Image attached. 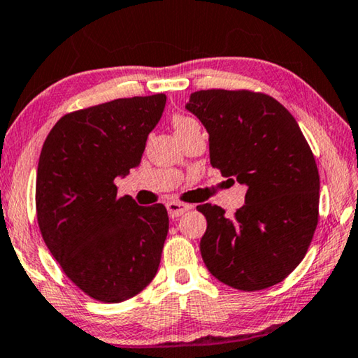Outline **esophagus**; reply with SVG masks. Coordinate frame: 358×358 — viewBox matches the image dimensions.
<instances>
[{
    "instance_id": "esophagus-1",
    "label": "esophagus",
    "mask_w": 358,
    "mask_h": 358,
    "mask_svg": "<svg viewBox=\"0 0 358 358\" xmlns=\"http://www.w3.org/2000/svg\"><path fill=\"white\" fill-rule=\"evenodd\" d=\"M166 210L171 220H176V217L182 216L185 211L192 210V206L185 203H179V201H169V203H166Z\"/></svg>"
}]
</instances>
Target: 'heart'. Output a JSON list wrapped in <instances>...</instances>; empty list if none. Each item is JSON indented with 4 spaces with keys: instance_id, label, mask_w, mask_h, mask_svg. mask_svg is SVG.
<instances>
[{
    "instance_id": "b5f03b06",
    "label": "heart",
    "mask_w": 358,
    "mask_h": 358,
    "mask_svg": "<svg viewBox=\"0 0 358 358\" xmlns=\"http://www.w3.org/2000/svg\"><path fill=\"white\" fill-rule=\"evenodd\" d=\"M173 126H174L176 134H180V132L189 131V129L200 127V124L196 122L195 119L187 117V116H174V119H173Z\"/></svg>"
}]
</instances>
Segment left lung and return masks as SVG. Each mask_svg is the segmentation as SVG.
I'll return each instance as SVG.
<instances>
[{
	"instance_id": "left-lung-1",
	"label": "left lung",
	"mask_w": 358,
	"mask_h": 358,
	"mask_svg": "<svg viewBox=\"0 0 358 358\" xmlns=\"http://www.w3.org/2000/svg\"><path fill=\"white\" fill-rule=\"evenodd\" d=\"M185 110L208 132L211 166L247 187L232 217L217 205L196 206L206 217V268L241 291L281 282L318 222L320 176L297 121L274 98L247 90L194 92Z\"/></svg>"
}]
</instances>
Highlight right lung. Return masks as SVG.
<instances>
[{"label":"right lung","instance_id":"right-lung-1","mask_svg":"<svg viewBox=\"0 0 358 358\" xmlns=\"http://www.w3.org/2000/svg\"><path fill=\"white\" fill-rule=\"evenodd\" d=\"M164 105L166 95L158 93L71 113L41 148L35 190L41 236L67 278L100 302L134 297L158 271L168 211L117 196L115 180L141 164Z\"/></svg>","mask_w":358,"mask_h":358}]
</instances>
